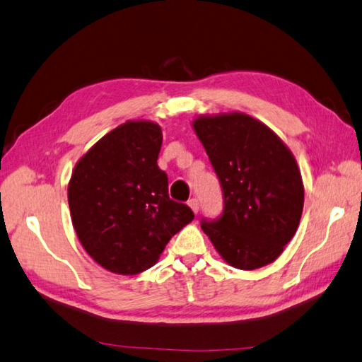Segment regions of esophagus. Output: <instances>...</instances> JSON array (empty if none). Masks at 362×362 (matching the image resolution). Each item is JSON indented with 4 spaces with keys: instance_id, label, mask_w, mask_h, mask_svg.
<instances>
[{
    "instance_id": "esophagus-1",
    "label": "esophagus",
    "mask_w": 362,
    "mask_h": 362,
    "mask_svg": "<svg viewBox=\"0 0 362 362\" xmlns=\"http://www.w3.org/2000/svg\"><path fill=\"white\" fill-rule=\"evenodd\" d=\"M188 205L191 207V210H193L194 214L197 215V211H199V201H197L196 197H193V199L188 201Z\"/></svg>"
}]
</instances>
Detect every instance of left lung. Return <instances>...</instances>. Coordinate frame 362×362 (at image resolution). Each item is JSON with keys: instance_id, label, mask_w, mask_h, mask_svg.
Instances as JSON below:
<instances>
[{"instance_id": "1", "label": "left lung", "mask_w": 362, "mask_h": 362, "mask_svg": "<svg viewBox=\"0 0 362 362\" xmlns=\"http://www.w3.org/2000/svg\"><path fill=\"white\" fill-rule=\"evenodd\" d=\"M193 129L221 183L224 209L202 219L229 265L257 270L281 256L298 229L304 187L296 160L273 130L245 112L199 116Z\"/></svg>"}]
</instances>
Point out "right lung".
<instances>
[{
  "label": "right lung",
  "instance_id": "right-lung-1",
  "mask_svg": "<svg viewBox=\"0 0 362 362\" xmlns=\"http://www.w3.org/2000/svg\"><path fill=\"white\" fill-rule=\"evenodd\" d=\"M158 124L129 120L78 160L69 182L72 223L84 250L105 270L138 274L153 267L169 240L194 219L168 194L157 165Z\"/></svg>",
  "mask_w": 362,
  "mask_h": 362
}]
</instances>
